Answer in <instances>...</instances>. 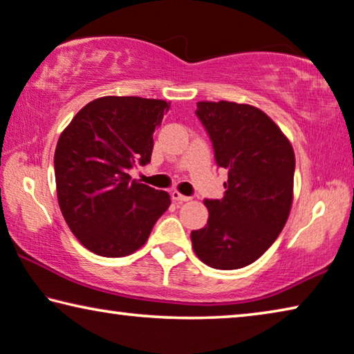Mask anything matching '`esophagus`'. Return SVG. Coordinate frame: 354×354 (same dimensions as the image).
I'll use <instances>...</instances> for the list:
<instances>
[{"label":"esophagus","instance_id":"obj_1","mask_svg":"<svg viewBox=\"0 0 354 354\" xmlns=\"http://www.w3.org/2000/svg\"><path fill=\"white\" fill-rule=\"evenodd\" d=\"M171 198L175 200L178 203H183V202H189L191 197H187V195H183L179 191H171Z\"/></svg>","mask_w":354,"mask_h":354}]
</instances>
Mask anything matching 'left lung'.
<instances>
[{
	"label": "left lung",
	"instance_id": "left-lung-1",
	"mask_svg": "<svg viewBox=\"0 0 354 354\" xmlns=\"http://www.w3.org/2000/svg\"><path fill=\"white\" fill-rule=\"evenodd\" d=\"M214 159L229 171L224 198L205 200L208 224L192 230L194 252L219 270L252 263L272 246L289 218L295 156L281 129L259 108L198 102Z\"/></svg>",
	"mask_w": 354,
	"mask_h": 354
}]
</instances>
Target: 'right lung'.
<instances>
[{
	"label": "right lung",
	"mask_w": 354,
	"mask_h": 354,
	"mask_svg": "<svg viewBox=\"0 0 354 354\" xmlns=\"http://www.w3.org/2000/svg\"><path fill=\"white\" fill-rule=\"evenodd\" d=\"M170 103L141 97H102L87 103L55 147L57 198L81 245L103 257H124L143 246L170 195L131 179L151 162L156 127Z\"/></svg>",
	"instance_id": "1"
}]
</instances>
